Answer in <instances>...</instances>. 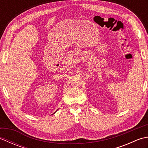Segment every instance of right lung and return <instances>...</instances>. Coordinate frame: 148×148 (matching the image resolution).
Instances as JSON below:
<instances>
[{
    "label": "right lung",
    "instance_id": "right-lung-1",
    "mask_svg": "<svg viewBox=\"0 0 148 148\" xmlns=\"http://www.w3.org/2000/svg\"><path fill=\"white\" fill-rule=\"evenodd\" d=\"M56 111H57V110H56ZM55 112H54V113H53V114H55Z\"/></svg>",
    "mask_w": 148,
    "mask_h": 148
}]
</instances>
